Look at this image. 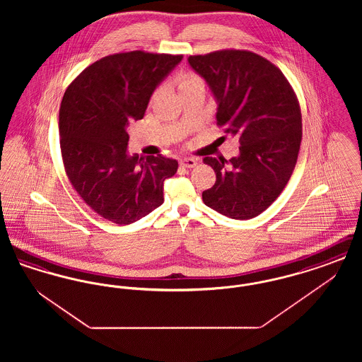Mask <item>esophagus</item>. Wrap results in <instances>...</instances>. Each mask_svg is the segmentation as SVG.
<instances>
[{
	"label": "esophagus",
	"mask_w": 362,
	"mask_h": 362,
	"mask_svg": "<svg viewBox=\"0 0 362 362\" xmlns=\"http://www.w3.org/2000/svg\"><path fill=\"white\" fill-rule=\"evenodd\" d=\"M198 164V161L195 158H183L180 160V167L183 168H194Z\"/></svg>",
	"instance_id": "esophagus-1"
}]
</instances>
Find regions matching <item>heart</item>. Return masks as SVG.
I'll return each mask as SVG.
<instances>
[{"label": "heart", "mask_w": 362, "mask_h": 362, "mask_svg": "<svg viewBox=\"0 0 362 362\" xmlns=\"http://www.w3.org/2000/svg\"><path fill=\"white\" fill-rule=\"evenodd\" d=\"M204 86H205L204 80H202L199 76L194 74V73H189V71H187V73H180V74L177 76V86H179L180 92H183V90H186V89H189V88Z\"/></svg>", "instance_id": "heart-1"}]
</instances>
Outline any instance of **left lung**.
Returning a JSON list of instances; mask_svg holds the SVG:
<instances>
[{
	"label": "left lung",
	"instance_id": "left-lung-1",
	"mask_svg": "<svg viewBox=\"0 0 362 362\" xmlns=\"http://www.w3.org/2000/svg\"><path fill=\"white\" fill-rule=\"evenodd\" d=\"M217 99V126L239 137L240 155L205 157L216 183L205 205L235 220H250L270 206L288 185L303 137L301 110L284 73L255 52L218 50L189 55Z\"/></svg>",
	"mask_w": 362,
	"mask_h": 362
}]
</instances>
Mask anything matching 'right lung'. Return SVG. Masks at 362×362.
<instances>
[{"mask_svg": "<svg viewBox=\"0 0 362 362\" xmlns=\"http://www.w3.org/2000/svg\"><path fill=\"white\" fill-rule=\"evenodd\" d=\"M183 55L119 52L83 70L59 108V145L73 189L100 217L133 224L164 202V180L177 161L127 155L126 127L142 119L149 99Z\"/></svg>", "mask_w": 362, "mask_h": 362, "instance_id": "add662e5", "label": "right lung"}]
</instances>
